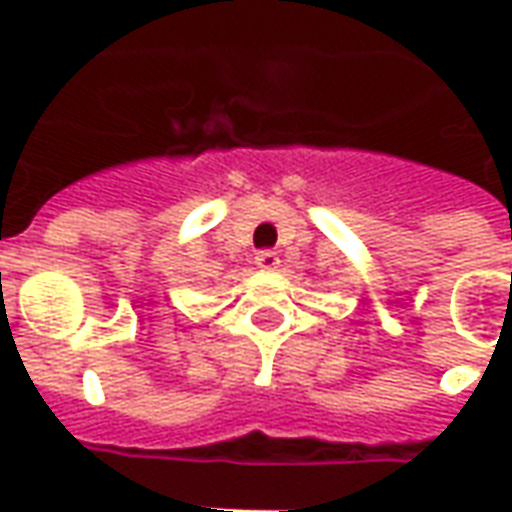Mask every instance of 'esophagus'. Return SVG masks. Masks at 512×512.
<instances>
[{"label": "esophagus", "mask_w": 512, "mask_h": 512, "mask_svg": "<svg viewBox=\"0 0 512 512\" xmlns=\"http://www.w3.org/2000/svg\"><path fill=\"white\" fill-rule=\"evenodd\" d=\"M255 263L260 271H274V268H279V255L271 249H263V252H257Z\"/></svg>", "instance_id": "34e87169"}]
</instances>
